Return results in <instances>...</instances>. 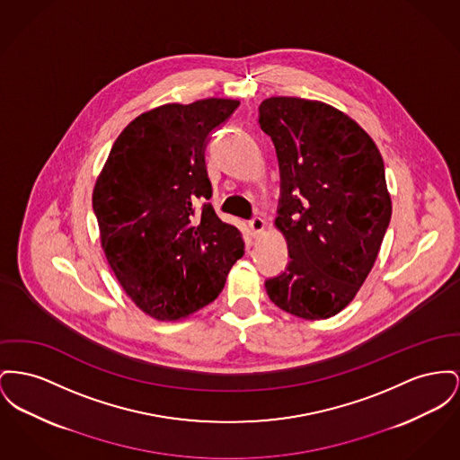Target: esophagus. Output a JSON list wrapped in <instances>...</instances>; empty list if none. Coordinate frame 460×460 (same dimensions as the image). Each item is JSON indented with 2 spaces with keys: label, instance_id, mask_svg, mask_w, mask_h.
Here are the masks:
<instances>
[{
  "label": "esophagus",
  "instance_id": "34e87169",
  "mask_svg": "<svg viewBox=\"0 0 460 460\" xmlns=\"http://www.w3.org/2000/svg\"><path fill=\"white\" fill-rule=\"evenodd\" d=\"M248 227H250V233H252L253 236H259V234L264 231L266 222H264L262 217H253V218L248 222Z\"/></svg>",
  "mask_w": 460,
  "mask_h": 460
}]
</instances>
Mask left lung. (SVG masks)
<instances>
[{
	"label": "left lung",
	"instance_id": "1",
	"mask_svg": "<svg viewBox=\"0 0 460 460\" xmlns=\"http://www.w3.org/2000/svg\"><path fill=\"white\" fill-rule=\"evenodd\" d=\"M259 125L274 144L281 190L276 226L290 262L266 279L270 300L304 320L342 311L374 268L391 220L376 142L318 101L270 97Z\"/></svg>",
	"mask_w": 460,
	"mask_h": 460
}]
</instances>
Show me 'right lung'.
I'll return each mask as SVG.
<instances>
[{"mask_svg": "<svg viewBox=\"0 0 460 460\" xmlns=\"http://www.w3.org/2000/svg\"><path fill=\"white\" fill-rule=\"evenodd\" d=\"M231 99L164 104L114 140L92 203L109 266L149 316L173 322L222 292L243 257L236 226L210 205L205 149L238 109Z\"/></svg>", "mask_w": 460, "mask_h": 460, "instance_id": "add662e5", "label": "right lung"}]
</instances>
